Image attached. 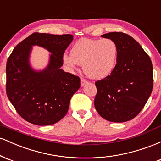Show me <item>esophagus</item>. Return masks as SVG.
<instances>
[{"instance_id": "34e87169", "label": "esophagus", "mask_w": 161, "mask_h": 161, "mask_svg": "<svg viewBox=\"0 0 161 161\" xmlns=\"http://www.w3.org/2000/svg\"><path fill=\"white\" fill-rule=\"evenodd\" d=\"M87 82H87V81L85 79H83V78L81 79V86H82V87L84 86Z\"/></svg>"}]
</instances>
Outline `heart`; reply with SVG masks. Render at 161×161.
Returning a JSON list of instances; mask_svg holds the SVG:
<instances>
[{
	"label": "heart",
	"instance_id": "obj_1",
	"mask_svg": "<svg viewBox=\"0 0 161 161\" xmlns=\"http://www.w3.org/2000/svg\"><path fill=\"white\" fill-rule=\"evenodd\" d=\"M117 59V46L112 39L101 40L82 38L72 47L70 55L63 56V61L69 69H75L83 66L87 76L102 79L108 76L115 68Z\"/></svg>",
	"mask_w": 161,
	"mask_h": 161
}]
</instances>
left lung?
<instances>
[{
  "label": "left lung",
  "instance_id": "obj_1",
  "mask_svg": "<svg viewBox=\"0 0 161 161\" xmlns=\"http://www.w3.org/2000/svg\"><path fill=\"white\" fill-rule=\"evenodd\" d=\"M117 46L116 64L110 75L95 82V107L108 121L123 123L143 109L153 88V66L148 55L132 37L122 32L101 36Z\"/></svg>",
  "mask_w": 161,
  "mask_h": 161
}]
</instances>
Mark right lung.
Listing matches in <instances>:
<instances>
[{"mask_svg":"<svg viewBox=\"0 0 161 161\" xmlns=\"http://www.w3.org/2000/svg\"><path fill=\"white\" fill-rule=\"evenodd\" d=\"M73 40L72 35L33 33L16 46L6 66L7 95L18 114L38 125L54 124L68 111L72 96L80 87L78 76L66 73L65 50ZM33 46L50 53L48 65L42 70L32 67L30 57Z\"/></svg>","mask_w":161,"mask_h":161,"instance_id":"add662e5","label":"right lung"}]
</instances>
